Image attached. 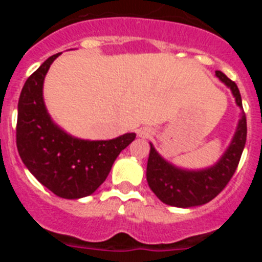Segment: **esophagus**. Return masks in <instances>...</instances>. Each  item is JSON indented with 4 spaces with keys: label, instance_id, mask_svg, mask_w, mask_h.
Masks as SVG:
<instances>
[{
    "label": "esophagus",
    "instance_id": "obj_1",
    "mask_svg": "<svg viewBox=\"0 0 262 262\" xmlns=\"http://www.w3.org/2000/svg\"><path fill=\"white\" fill-rule=\"evenodd\" d=\"M138 135L140 136V138H148V136L151 135V131H148V129H145V128L139 129Z\"/></svg>",
    "mask_w": 262,
    "mask_h": 262
}]
</instances>
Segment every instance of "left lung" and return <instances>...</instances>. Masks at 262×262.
Listing matches in <instances>:
<instances>
[{"instance_id": "left-lung-1", "label": "left lung", "mask_w": 262, "mask_h": 262, "mask_svg": "<svg viewBox=\"0 0 262 262\" xmlns=\"http://www.w3.org/2000/svg\"><path fill=\"white\" fill-rule=\"evenodd\" d=\"M215 76L231 90L236 105L242 110L236 131L221 159L214 165L203 169H186L174 165L164 159L149 143L147 182L157 198L165 205L189 209L210 202L226 187L237 168L247 140V119L243 111L242 96L237 85L223 72L216 71Z\"/></svg>"}]
</instances>
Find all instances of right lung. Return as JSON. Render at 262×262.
I'll use <instances>...</instances> for the list:
<instances>
[{
	"instance_id": "obj_1",
	"label": "right lung",
	"mask_w": 262,
	"mask_h": 262,
	"mask_svg": "<svg viewBox=\"0 0 262 262\" xmlns=\"http://www.w3.org/2000/svg\"><path fill=\"white\" fill-rule=\"evenodd\" d=\"M48 57L25 82L18 101L17 148L31 174L66 200L93 194L111 170L118 155L135 140L127 133L110 140L75 138L53 122L43 98V84L51 64Z\"/></svg>"
}]
</instances>
